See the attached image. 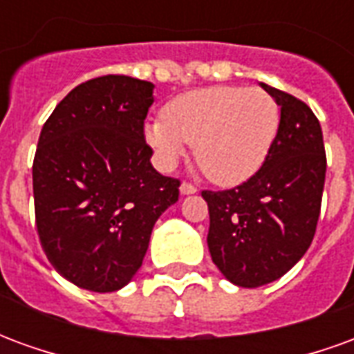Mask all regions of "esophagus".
I'll return each instance as SVG.
<instances>
[{
	"instance_id": "34e87169",
	"label": "esophagus",
	"mask_w": 354,
	"mask_h": 354,
	"mask_svg": "<svg viewBox=\"0 0 354 354\" xmlns=\"http://www.w3.org/2000/svg\"><path fill=\"white\" fill-rule=\"evenodd\" d=\"M180 193H182V195H193V193H197V187L184 182V184L180 185Z\"/></svg>"
}]
</instances>
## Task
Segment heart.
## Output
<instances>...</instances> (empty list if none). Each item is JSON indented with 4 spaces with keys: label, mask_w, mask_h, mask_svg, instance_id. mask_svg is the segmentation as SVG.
<instances>
[{
    "label": "heart",
    "mask_w": 354,
    "mask_h": 354,
    "mask_svg": "<svg viewBox=\"0 0 354 354\" xmlns=\"http://www.w3.org/2000/svg\"><path fill=\"white\" fill-rule=\"evenodd\" d=\"M281 111L258 87H208L170 100L162 119L146 124V140L170 169L195 146V161L208 180L239 185L263 167L279 132Z\"/></svg>",
    "instance_id": "heart-1"
}]
</instances>
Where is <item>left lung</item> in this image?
I'll return each instance as SVG.
<instances>
[{
	"label": "left lung",
	"mask_w": 354,
	"mask_h": 354,
	"mask_svg": "<svg viewBox=\"0 0 354 354\" xmlns=\"http://www.w3.org/2000/svg\"><path fill=\"white\" fill-rule=\"evenodd\" d=\"M281 108L266 162L250 180L225 192H203L208 250L233 284L258 288L281 279L315 237L326 176L322 129L296 96L260 83Z\"/></svg>",
	"instance_id": "obj_1"
}]
</instances>
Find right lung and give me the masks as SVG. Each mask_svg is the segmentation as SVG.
<instances>
[{
    "instance_id": "1",
    "label": "right lung",
    "mask_w": 354,
    "mask_h": 354,
    "mask_svg": "<svg viewBox=\"0 0 354 354\" xmlns=\"http://www.w3.org/2000/svg\"><path fill=\"white\" fill-rule=\"evenodd\" d=\"M153 88L129 75L85 81L43 124L32 169L37 235L53 267L80 288L127 286L155 222L180 195L144 140Z\"/></svg>"
}]
</instances>
